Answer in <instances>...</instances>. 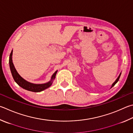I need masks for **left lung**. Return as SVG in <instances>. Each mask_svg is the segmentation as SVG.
I'll use <instances>...</instances> for the list:
<instances>
[{"instance_id":"1","label":"left lung","mask_w":133,"mask_h":133,"mask_svg":"<svg viewBox=\"0 0 133 133\" xmlns=\"http://www.w3.org/2000/svg\"><path fill=\"white\" fill-rule=\"evenodd\" d=\"M120 75H121V73H120V74H119V77H117V78L116 79V81H115L114 82V83H113V84H112V87H111V88H112V87H113V86H114V85H115V84H116V83H117V81H119V78H120Z\"/></svg>"}]
</instances>
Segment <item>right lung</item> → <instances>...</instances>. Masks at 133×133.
<instances>
[{
    "instance_id": "1",
    "label": "right lung",
    "mask_w": 133,
    "mask_h": 133,
    "mask_svg": "<svg viewBox=\"0 0 133 133\" xmlns=\"http://www.w3.org/2000/svg\"><path fill=\"white\" fill-rule=\"evenodd\" d=\"M12 55H13V50H11V54L10 55L9 57L10 69L12 76H13L14 81H15L16 83L19 86H20L21 88L25 89L26 90L34 92H39L45 90V89L49 88V87L51 86L53 83V81H54V79L55 78V77H56V74L57 73V70L55 71L54 74L52 75L51 79H50V81L46 83L37 84L30 83V82L26 81L25 79L23 78L17 73L16 69H15V67H14L13 60H12Z\"/></svg>"
}]
</instances>
